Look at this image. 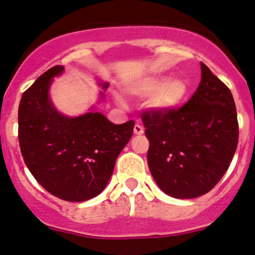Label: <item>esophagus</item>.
I'll return each instance as SVG.
<instances>
[{"label":"esophagus","instance_id":"obj_1","mask_svg":"<svg viewBox=\"0 0 255 255\" xmlns=\"http://www.w3.org/2000/svg\"><path fill=\"white\" fill-rule=\"evenodd\" d=\"M133 133L134 134H143V133H144V128L140 127V125L136 124V125H134V128H133Z\"/></svg>","mask_w":255,"mask_h":255}]
</instances>
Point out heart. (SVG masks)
Returning a JSON list of instances; mask_svg holds the SVG:
<instances>
[{
    "label": "heart",
    "instance_id": "b5f03b06",
    "mask_svg": "<svg viewBox=\"0 0 255 255\" xmlns=\"http://www.w3.org/2000/svg\"><path fill=\"white\" fill-rule=\"evenodd\" d=\"M124 91L133 97H149L151 109L168 112L180 107L186 100L188 85L182 79H164L162 76H143L124 87ZM117 100L122 103L121 98Z\"/></svg>",
    "mask_w": 255,
    "mask_h": 255
}]
</instances>
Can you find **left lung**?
<instances>
[{"label":"left lung","instance_id":"obj_1","mask_svg":"<svg viewBox=\"0 0 255 255\" xmlns=\"http://www.w3.org/2000/svg\"><path fill=\"white\" fill-rule=\"evenodd\" d=\"M202 81L179 110L145 112L148 166L157 186L179 199L203 196L228 169L239 140L229 88L200 63Z\"/></svg>","mask_w":255,"mask_h":255}]
</instances>
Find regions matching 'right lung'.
I'll return each mask as SVG.
<instances>
[{"mask_svg": "<svg viewBox=\"0 0 255 255\" xmlns=\"http://www.w3.org/2000/svg\"><path fill=\"white\" fill-rule=\"evenodd\" d=\"M63 71V65L49 69L22 94L20 149L27 168L47 192L67 202H85L106 187L134 122L116 125L95 106L77 117L62 115L51 101L50 87ZM101 87L107 89L109 83Z\"/></svg>", "mask_w": 255, "mask_h": 255, "instance_id": "right-lung-1", "label": "right lung"}]
</instances>
